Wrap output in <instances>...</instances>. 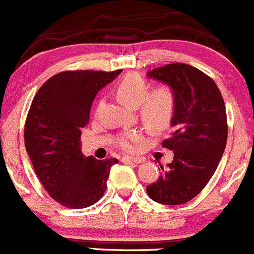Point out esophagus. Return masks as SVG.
Returning <instances> with one entry per match:
<instances>
[{
    "instance_id": "34e87169",
    "label": "esophagus",
    "mask_w": 254,
    "mask_h": 254,
    "mask_svg": "<svg viewBox=\"0 0 254 254\" xmlns=\"http://www.w3.org/2000/svg\"><path fill=\"white\" fill-rule=\"evenodd\" d=\"M122 160L124 163H132V164H140L145 162V158H135V156H123Z\"/></svg>"
}]
</instances>
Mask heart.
Segmentation results:
<instances>
[{
    "instance_id": "1",
    "label": "heart",
    "mask_w": 254,
    "mask_h": 254,
    "mask_svg": "<svg viewBox=\"0 0 254 254\" xmlns=\"http://www.w3.org/2000/svg\"><path fill=\"white\" fill-rule=\"evenodd\" d=\"M114 91L125 105L131 108L139 106L140 118L151 127H165L174 115L177 100L174 90L169 85L163 84L150 90L148 80L139 73L130 72L116 82ZM143 139L141 130H127L116 138V145L125 151H135L140 146Z\"/></svg>"
}]
</instances>
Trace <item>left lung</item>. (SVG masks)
<instances>
[{"label": "left lung", "mask_w": 254, "mask_h": 254, "mask_svg": "<svg viewBox=\"0 0 254 254\" xmlns=\"http://www.w3.org/2000/svg\"><path fill=\"white\" fill-rule=\"evenodd\" d=\"M148 77L175 92L172 134L163 146L174 158L155 183L146 187L154 202L184 204L203 190L223 155L228 136L224 100L215 82L190 65L168 64L149 70Z\"/></svg>", "instance_id": "8db88e82"}]
</instances>
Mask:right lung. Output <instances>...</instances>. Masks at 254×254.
I'll use <instances>...</instances> for the list:
<instances>
[{
	"label": "right lung",
	"instance_id": "obj_1",
	"mask_svg": "<svg viewBox=\"0 0 254 254\" xmlns=\"http://www.w3.org/2000/svg\"><path fill=\"white\" fill-rule=\"evenodd\" d=\"M122 70L63 71L35 95L25 123V146L35 173L52 199L72 209L100 200L115 158L85 156L81 129L89 123L92 100Z\"/></svg>",
	"mask_w": 254,
	"mask_h": 254
}]
</instances>
